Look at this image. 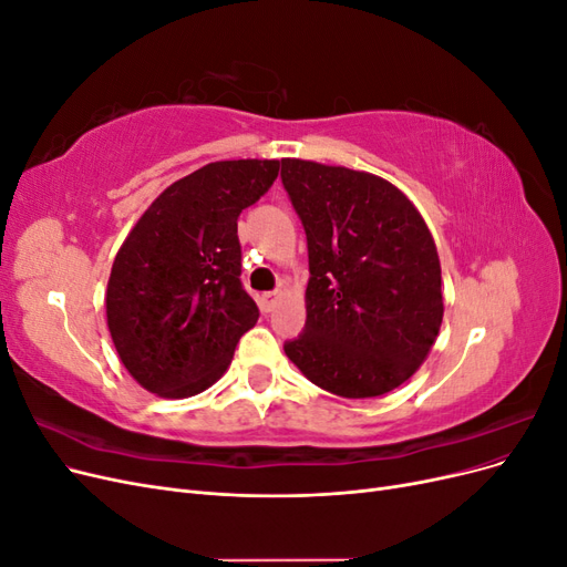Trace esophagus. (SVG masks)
<instances>
[{
  "mask_svg": "<svg viewBox=\"0 0 567 567\" xmlns=\"http://www.w3.org/2000/svg\"><path fill=\"white\" fill-rule=\"evenodd\" d=\"M281 300V293L279 290H269V293H262V307L267 312H271L274 307H277V302Z\"/></svg>",
  "mask_w": 567,
  "mask_h": 567,
  "instance_id": "34e87169",
  "label": "esophagus"
}]
</instances>
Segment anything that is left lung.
Wrapping results in <instances>:
<instances>
[{
    "label": "left lung",
    "mask_w": 567,
    "mask_h": 567,
    "mask_svg": "<svg viewBox=\"0 0 567 567\" xmlns=\"http://www.w3.org/2000/svg\"><path fill=\"white\" fill-rule=\"evenodd\" d=\"M281 182L310 257L307 321L284 352L321 390L379 398L416 373L440 333L433 236L400 188L375 175L284 158Z\"/></svg>",
    "instance_id": "obj_1"
}]
</instances>
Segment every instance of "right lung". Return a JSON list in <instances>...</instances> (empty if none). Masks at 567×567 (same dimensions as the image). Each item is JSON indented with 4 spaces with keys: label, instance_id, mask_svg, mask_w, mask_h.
Masks as SVG:
<instances>
[{
    "label": "right lung",
    "instance_id": "add662e5",
    "mask_svg": "<svg viewBox=\"0 0 567 567\" xmlns=\"http://www.w3.org/2000/svg\"><path fill=\"white\" fill-rule=\"evenodd\" d=\"M279 161H217L167 186L117 250L106 290L113 346L132 379L192 398L227 371L260 310L241 284L238 215Z\"/></svg>",
    "mask_w": 567,
    "mask_h": 567
}]
</instances>
